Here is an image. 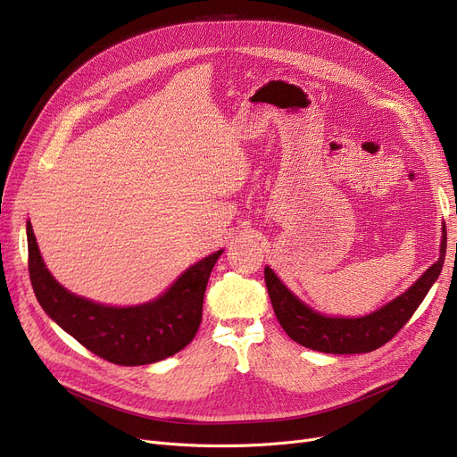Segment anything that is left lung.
<instances>
[{
	"instance_id": "8db88e82",
	"label": "left lung",
	"mask_w": 457,
	"mask_h": 457,
	"mask_svg": "<svg viewBox=\"0 0 457 457\" xmlns=\"http://www.w3.org/2000/svg\"><path fill=\"white\" fill-rule=\"evenodd\" d=\"M446 253V228L443 226L441 255L403 295L379 307L374 313L357 319L324 317L298 300L272 269L265 267V283L274 313L298 345L324 353H367L386 343L413 317L417 307L441 274Z\"/></svg>"
}]
</instances>
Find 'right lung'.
Wrapping results in <instances>:
<instances>
[{
	"label": "right lung",
	"mask_w": 457,
	"mask_h": 457,
	"mask_svg": "<svg viewBox=\"0 0 457 457\" xmlns=\"http://www.w3.org/2000/svg\"><path fill=\"white\" fill-rule=\"evenodd\" d=\"M29 278L42 309L87 350L114 365L157 363L183 350L200 328L214 252L187 269L162 296L135 307H109L66 291L46 269L28 222Z\"/></svg>",
	"instance_id": "1"
}]
</instances>
